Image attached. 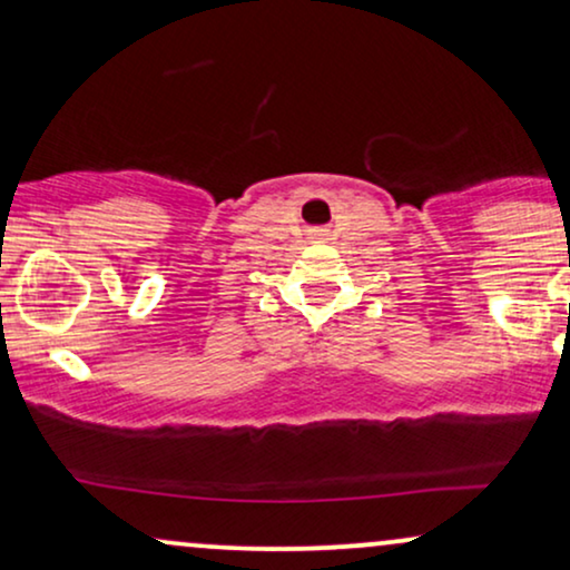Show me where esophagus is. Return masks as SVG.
Wrapping results in <instances>:
<instances>
[{"mask_svg":"<svg viewBox=\"0 0 570 570\" xmlns=\"http://www.w3.org/2000/svg\"><path fill=\"white\" fill-rule=\"evenodd\" d=\"M315 236H321V232H315Z\"/></svg>","mask_w":570,"mask_h":570,"instance_id":"obj_1","label":"esophagus"}]
</instances>
